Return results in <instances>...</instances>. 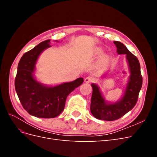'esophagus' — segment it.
<instances>
[{
    "instance_id": "obj_1",
    "label": "esophagus",
    "mask_w": 157,
    "mask_h": 157,
    "mask_svg": "<svg viewBox=\"0 0 157 157\" xmlns=\"http://www.w3.org/2000/svg\"><path fill=\"white\" fill-rule=\"evenodd\" d=\"M94 81H95V78L92 77H90V76H89V77H87L86 78H85V79H84V82H86V83L93 82Z\"/></svg>"
}]
</instances>
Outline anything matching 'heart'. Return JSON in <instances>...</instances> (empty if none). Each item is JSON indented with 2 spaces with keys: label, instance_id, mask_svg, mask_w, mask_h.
Wrapping results in <instances>:
<instances>
[{
  "label": "heart",
  "instance_id": "heart-1",
  "mask_svg": "<svg viewBox=\"0 0 157 157\" xmlns=\"http://www.w3.org/2000/svg\"><path fill=\"white\" fill-rule=\"evenodd\" d=\"M102 53V50L101 49H99L98 50V54H101Z\"/></svg>",
  "mask_w": 157,
  "mask_h": 157
}]
</instances>
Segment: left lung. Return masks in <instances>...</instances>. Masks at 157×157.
Instances as JSON below:
<instances>
[{
	"instance_id": "obj_1",
	"label": "left lung",
	"mask_w": 157,
	"mask_h": 157,
	"mask_svg": "<svg viewBox=\"0 0 157 157\" xmlns=\"http://www.w3.org/2000/svg\"><path fill=\"white\" fill-rule=\"evenodd\" d=\"M114 44L117 46L118 54H126L130 75L124 96L119 101L113 103L105 100L97 84H91L93 92L90 111L95 118L107 121L117 120L134 108L138 99L143 82L139 60L124 44L118 41H114Z\"/></svg>"
}]
</instances>
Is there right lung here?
<instances>
[{
	"label": "right lung",
	"instance_id": "right-lung-1",
	"mask_svg": "<svg viewBox=\"0 0 157 157\" xmlns=\"http://www.w3.org/2000/svg\"><path fill=\"white\" fill-rule=\"evenodd\" d=\"M50 40L40 42L23 55L19 61L15 88L23 107L39 118H54L63 111L68 95L81 85L82 78L55 86H48L35 78V65L40 54L49 48ZM58 42V41H57Z\"/></svg>",
	"mask_w": 157,
	"mask_h": 157
}]
</instances>
